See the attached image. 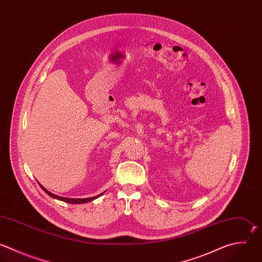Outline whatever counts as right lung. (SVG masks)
Segmentation results:
<instances>
[{
    "instance_id": "1",
    "label": "right lung",
    "mask_w": 262,
    "mask_h": 262,
    "mask_svg": "<svg viewBox=\"0 0 262 262\" xmlns=\"http://www.w3.org/2000/svg\"><path fill=\"white\" fill-rule=\"evenodd\" d=\"M40 186H41V187L43 188V190H44L47 194H49L50 196H52V198H54V199H57V200H59V201H63V202H66V203H70V204H84V203H88V202H90V201H93V200L97 199L98 196H100L101 194L104 193V191H103L102 193H100V194H98V195H95V196H92V198H87V199H72V198H64V196L56 195V194H54V193L48 191V190H47L44 186H42L41 184H40Z\"/></svg>"
}]
</instances>
